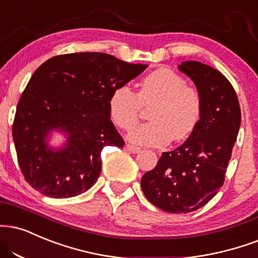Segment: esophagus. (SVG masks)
Returning <instances> with one entry per match:
<instances>
[{
	"label": "esophagus",
	"mask_w": 258,
	"mask_h": 258,
	"mask_svg": "<svg viewBox=\"0 0 258 258\" xmlns=\"http://www.w3.org/2000/svg\"><path fill=\"white\" fill-rule=\"evenodd\" d=\"M126 149L130 151V153H133V154H137V153H139V151H141V148L136 147V145H131V144H127Z\"/></svg>",
	"instance_id": "1"
}]
</instances>
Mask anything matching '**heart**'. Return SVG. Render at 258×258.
Listing matches in <instances>:
<instances>
[{"mask_svg":"<svg viewBox=\"0 0 258 258\" xmlns=\"http://www.w3.org/2000/svg\"><path fill=\"white\" fill-rule=\"evenodd\" d=\"M143 107L149 110L150 122L130 133L132 142L149 147H162L170 139L181 142L194 133L202 117V97L197 89L169 68H159L139 83L138 92L128 86H117L111 92L108 107L113 122L130 130L137 122Z\"/></svg>","mask_w":258,"mask_h":258,"instance_id":"1","label":"heart"}]
</instances>
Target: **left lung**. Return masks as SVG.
Wrapping results in <instances>:
<instances>
[{
  "instance_id": "obj_1",
  "label": "left lung",
  "mask_w": 258,
  "mask_h": 258,
  "mask_svg": "<svg viewBox=\"0 0 258 258\" xmlns=\"http://www.w3.org/2000/svg\"><path fill=\"white\" fill-rule=\"evenodd\" d=\"M179 70L201 94V121L184 144L162 153L141 181L148 201L172 214L195 212L218 194L241 120L237 94L222 73L197 61L182 62Z\"/></svg>"
}]
</instances>
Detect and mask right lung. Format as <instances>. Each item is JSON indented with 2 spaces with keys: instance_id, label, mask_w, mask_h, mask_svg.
I'll return each instance as SVG.
<instances>
[{
  "instance_id": "add662e5",
  "label": "right lung",
  "mask_w": 258,
  "mask_h": 258,
  "mask_svg": "<svg viewBox=\"0 0 258 258\" xmlns=\"http://www.w3.org/2000/svg\"><path fill=\"white\" fill-rule=\"evenodd\" d=\"M147 67L104 52H73L37 68L18 102L12 130L20 170L35 190L68 198L97 181L102 149L125 145L110 120L111 92ZM52 129L68 133L60 151L46 143Z\"/></svg>"
}]
</instances>
